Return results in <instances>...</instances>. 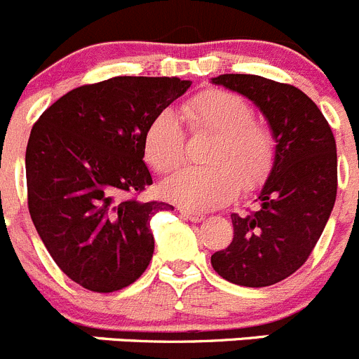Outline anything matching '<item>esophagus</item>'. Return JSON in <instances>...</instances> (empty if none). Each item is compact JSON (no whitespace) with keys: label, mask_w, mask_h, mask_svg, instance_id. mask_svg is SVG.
Returning <instances> with one entry per match:
<instances>
[{"label":"esophagus","mask_w":359,"mask_h":359,"mask_svg":"<svg viewBox=\"0 0 359 359\" xmlns=\"http://www.w3.org/2000/svg\"><path fill=\"white\" fill-rule=\"evenodd\" d=\"M180 212H182V215L185 217L187 220H190V222H203V220H205V215H203V213L192 212V210H187V208H182Z\"/></svg>","instance_id":"34e87169"}]
</instances>
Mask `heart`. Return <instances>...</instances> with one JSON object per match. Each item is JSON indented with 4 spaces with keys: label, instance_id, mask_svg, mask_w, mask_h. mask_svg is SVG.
I'll return each instance as SVG.
<instances>
[{
    "label": "heart",
    "instance_id": "obj_1",
    "mask_svg": "<svg viewBox=\"0 0 359 359\" xmlns=\"http://www.w3.org/2000/svg\"><path fill=\"white\" fill-rule=\"evenodd\" d=\"M192 133L210 131L212 165L185 167L167 177L162 194L187 210H213L228 205L244 190H255L272 172L278 156L276 135L265 123L255 119V108L235 92L205 90L185 101L180 110ZM187 135L170 110L154 115L146 126L142 149L156 172L167 174L182 165Z\"/></svg>",
    "mask_w": 359,
    "mask_h": 359
}]
</instances>
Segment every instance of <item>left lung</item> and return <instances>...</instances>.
<instances>
[{
    "label": "left lung",
    "mask_w": 359,
    "mask_h": 359,
    "mask_svg": "<svg viewBox=\"0 0 359 359\" xmlns=\"http://www.w3.org/2000/svg\"><path fill=\"white\" fill-rule=\"evenodd\" d=\"M215 85L258 104L278 142L258 212L231 213L233 240L212 255L219 276L240 287H271L304 265L320 238L338 189L337 142L317 104L290 83L220 74Z\"/></svg>",
    "instance_id": "1"
}]
</instances>
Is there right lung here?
<instances>
[{
  "mask_svg": "<svg viewBox=\"0 0 359 359\" xmlns=\"http://www.w3.org/2000/svg\"><path fill=\"white\" fill-rule=\"evenodd\" d=\"M192 85L180 78L117 76L72 88L32 128L28 210L60 271L110 294L144 274L154 251L151 219L174 210L139 201L153 185L142 137L158 111Z\"/></svg>",
  "mask_w": 359,
  "mask_h": 359,
  "instance_id": "right-lung-1",
  "label": "right lung"
}]
</instances>
